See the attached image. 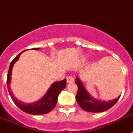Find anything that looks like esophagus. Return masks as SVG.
Returning <instances> with one entry per match:
<instances>
[{"label":"esophagus","instance_id":"1","mask_svg":"<svg viewBox=\"0 0 133 133\" xmlns=\"http://www.w3.org/2000/svg\"><path fill=\"white\" fill-rule=\"evenodd\" d=\"M66 79L68 83H73V82H74V77L71 76H68L66 78Z\"/></svg>","mask_w":133,"mask_h":133}]
</instances>
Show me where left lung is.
Masks as SVG:
<instances>
[{
    "label": "left lung",
    "mask_w": 133,
    "mask_h": 133,
    "mask_svg": "<svg viewBox=\"0 0 133 133\" xmlns=\"http://www.w3.org/2000/svg\"><path fill=\"white\" fill-rule=\"evenodd\" d=\"M75 83L78 86L76 99L78 104L84 111L89 112H102L106 111L114 106L120 99V97H118L116 99L109 101L97 100L92 98L87 91L79 78H76Z\"/></svg>",
    "instance_id": "1"
}]
</instances>
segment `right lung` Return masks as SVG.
<instances>
[{
    "label": "right lung",
    "mask_w": 133,
    "mask_h": 133,
    "mask_svg": "<svg viewBox=\"0 0 133 133\" xmlns=\"http://www.w3.org/2000/svg\"><path fill=\"white\" fill-rule=\"evenodd\" d=\"M33 49L38 50L39 48H34ZM22 53H20L11 62V64H10L9 69V72H8L7 74V79H6L8 91H9V92L13 102L15 103V104L17 106L20 108L23 111H24L25 113L30 114H46L52 111L53 108L56 105L57 102L58 95L61 92V91L66 87V79L65 78L64 80H61V81H58V82L53 83L50 87L49 90L46 92V94L37 102L33 103H22L19 101H17V99L13 96V93L11 91L9 84L11 82V75L12 68H13V65H14L15 61L18 60L19 55L22 54Z\"/></svg>",
    "instance_id": "1"
}]
</instances>
